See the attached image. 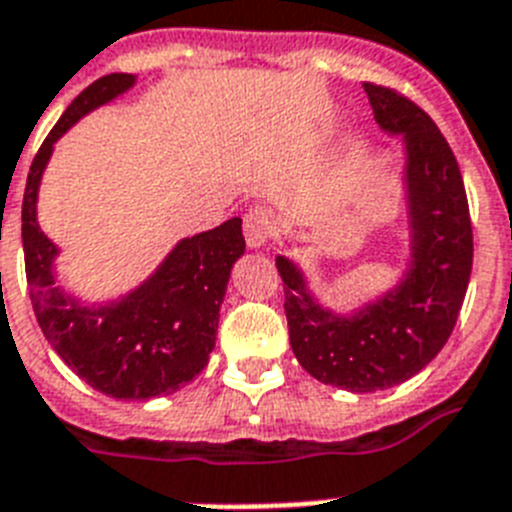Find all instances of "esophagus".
I'll return each mask as SVG.
<instances>
[{
    "label": "esophagus",
    "mask_w": 512,
    "mask_h": 512,
    "mask_svg": "<svg viewBox=\"0 0 512 512\" xmlns=\"http://www.w3.org/2000/svg\"><path fill=\"white\" fill-rule=\"evenodd\" d=\"M246 243L251 248H261L264 243L274 238V232H277V217H274L272 209H266V206H256L246 214Z\"/></svg>",
    "instance_id": "34e87169"
}]
</instances>
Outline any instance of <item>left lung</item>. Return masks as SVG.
<instances>
[{
	"instance_id": "1",
	"label": "left lung",
	"mask_w": 512,
	"mask_h": 512,
	"mask_svg": "<svg viewBox=\"0 0 512 512\" xmlns=\"http://www.w3.org/2000/svg\"><path fill=\"white\" fill-rule=\"evenodd\" d=\"M374 120L403 135L411 261L398 285L353 314L316 301L301 266L277 256L290 348L314 379L340 390L377 392L411 379L453 335L466 298L474 232L466 185L445 135L403 94L363 83Z\"/></svg>"
}]
</instances>
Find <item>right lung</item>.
Masks as SVG:
<instances>
[{"label":"right lung","instance_id":"right-lung-1","mask_svg":"<svg viewBox=\"0 0 512 512\" xmlns=\"http://www.w3.org/2000/svg\"><path fill=\"white\" fill-rule=\"evenodd\" d=\"M133 83L135 75L112 73L75 96L41 143L23 196L25 277L38 327L83 382L117 400L170 395L204 371L217 340L230 269L246 251L243 219L232 217L180 240L149 280L120 301L86 306L57 285L59 251L36 219L41 175L54 143L83 114L117 99Z\"/></svg>","mask_w":512,"mask_h":512}]
</instances>
